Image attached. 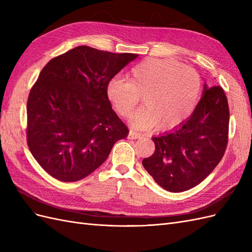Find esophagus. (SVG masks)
Segmentation results:
<instances>
[{"label":"esophagus","instance_id":"1","mask_svg":"<svg viewBox=\"0 0 252 252\" xmlns=\"http://www.w3.org/2000/svg\"><path fill=\"white\" fill-rule=\"evenodd\" d=\"M139 138H141V134H140L139 132L133 131V130H130V131H129L128 139H130V140H135V139H139Z\"/></svg>","mask_w":252,"mask_h":252}]
</instances>
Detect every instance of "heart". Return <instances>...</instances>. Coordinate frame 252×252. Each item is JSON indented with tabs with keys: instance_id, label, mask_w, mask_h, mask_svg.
Returning a JSON list of instances; mask_svg holds the SVG:
<instances>
[{
	"instance_id": "1",
	"label": "heart",
	"mask_w": 252,
	"mask_h": 252,
	"mask_svg": "<svg viewBox=\"0 0 252 252\" xmlns=\"http://www.w3.org/2000/svg\"><path fill=\"white\" fill-rule=\"evenodd\" d=\"M200 90V77L191 68L171 59L148 58L132 67L128 80L111 79L106 94L124 118L130 116L143 96L145 106L132 116L133 125L171 131L191 116Z\"/></svg>"
}]
</instances>
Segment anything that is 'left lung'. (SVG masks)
Returning a JSON list of instances; mask_svg holds the SVG:
<instances>
[{"label":"left lung","instance_id":"8db88e82","mask_svg":"<svg viewBox=\"0 0 252 252\" xmlns=\"http://www.w3.org/2000/svg\"><path fill=\"white\" fill-rule=\"evenodd\" d=\"M229 107L220 86L204 85L194 111L171 132L155 136L154 155L142 164L170 192L199 185L222 159L228 143Z\"/></svg>","mask_w":252,"mask_h":252}]
</instances>
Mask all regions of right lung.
<instances>
[{
    "label": "right lung",
    "mask_w": 252,
    "mask_h": 252,
    "mask_svg": "<svg viewBox=\"0 0 252 252\" xmlns=\"http://www.w3.org/2000/svg\"><path fill=\"white\" fill-rule=\"evenodd\" d=\"M138 58L78 46L45 66L27 101V144L55 179L77 182L108 158L127 126L106 94L108 82Z\"/></svg>",
    "instance_id": "add662e5"
}]
</instances>
